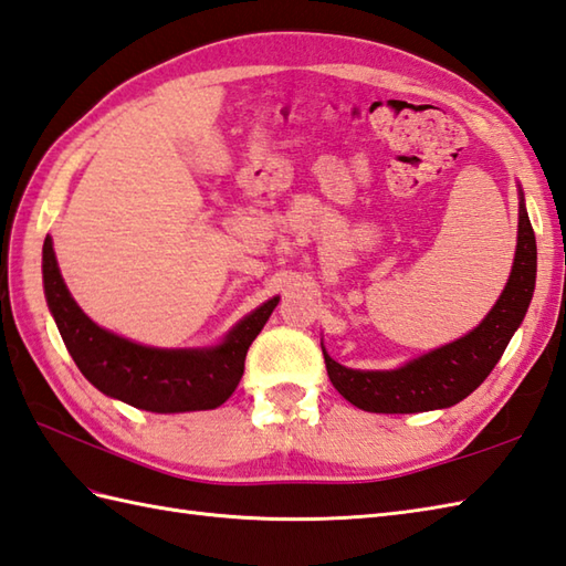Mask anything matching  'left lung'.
I'll use <instances>...</instances> for the list:
<instances>
[{
    "instance_id": "left-lung-1",
    "label": "left lung",
    "mask_w": 566,
    "mask_h": 566,
    "mask_svg": "<svg viewBox=\"0 0 566 566\" xmlns=\"http://www.w3.org/2000/svg\"><path fill=\"white\" fill-rule=\"evenodd\" d=\"M518 206V244L504 293L482 324L453 344L433 348L397 370H354L324 350L326 375L338 395L363 411L417 413L462 401L494 370L518 329L535 291L537 247L528 210Z\"/></svg>"
}]
</instances>
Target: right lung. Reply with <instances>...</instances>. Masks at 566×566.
Returning <instances> with one entry per match:
<instances>
[{
	"mask_svg": "<svg viewBox=\"0 0 566 566\" xmlns=\"http://www.w3.org/2000/svg\"><path fill=\"white\" fill-rule=\"evenodd\" d=\"M43 287L62 342L84 378L106 397L157 413L224 405L242 380L251 342L279 305V297H271L212 348H153L111 334L84 315L62 281L50 237L43 242Z\"/></svg>",
	"mask_w": 566,
	"mask_h": 566,
	"instance_id": "1",
	"label": "right lung"
}]
</instances>
